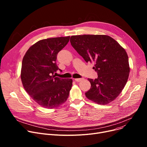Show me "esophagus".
<instances>
[{
    "instance_id": "obj_1",
    "label": "esophagus",
    "mask_w": 147,
    "mask_h": 147,
    "mask_svg": "<svg viewBox=\"0 0 147 147\" xmlns=\"http://www.w3.org/2000/svg\"><path fill=\"white\" fill-rule=\"evenodd\" d=\"M82 80H83V79H74V80H75L76 82H79L82 81Z\"/></svg>"
}]
</instances>
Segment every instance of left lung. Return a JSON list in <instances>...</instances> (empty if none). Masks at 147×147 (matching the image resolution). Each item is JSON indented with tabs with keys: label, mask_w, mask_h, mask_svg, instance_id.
Segmentation results:
<instances>
[{
	"label": "left lung",
	"mask_w": 147,
	"mask_h": 147,
	"mask_svg": "<svg viewBox=\"0 0 147 147\" xmlns=\"http://www.w3.org/2000/svg\"><path fill=\"white\" fill-rule=\"evenodd\" d=\"M73 48L86 63H95L98 78L88 79L90 89L85 93L91 101L105 105L116 98L125 86L130 71L126 51L107 35H78L70 38Z\"/></svg>",
	"instance_id": "8db88e82"
}]
</instances>
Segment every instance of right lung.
I'll return each mask as SVG.
<instances>
[{
    "label": "right lung",
    "instance_id": "obj_1",
    "mask_svg": "<svg viewBox=\"0 0 147 147\" xmlns=\"http://www.w3.org/2000/svg\"><path fill=\"white\" fill-rule=\"evenodd\" d=\"M69 40V36L39 40L31 46L22 59V85L34 101L46 109L64 103L72 86L71 79L54 75L57 70L62 71L56 63L57 55Z\"/></svg>",
    "mask_w": 147,
    "mask_h": 147
}]
</instances>
